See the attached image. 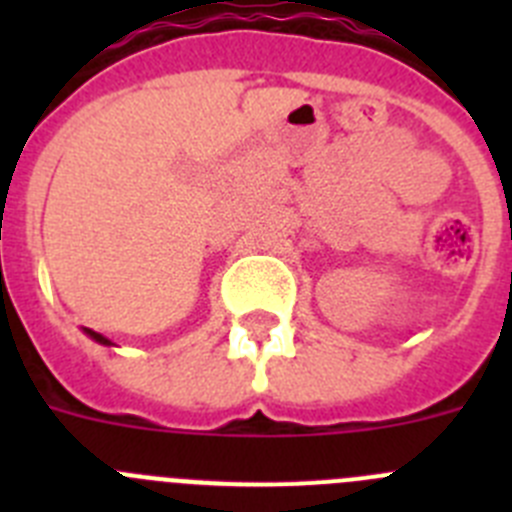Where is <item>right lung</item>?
<instances>
[{
    "instance_id": "add662e5",
    "label": "right lung",
    "mask_w": 512,
    "mask_h": 512,
    "mask_svg": "<svg viewBox=\"0 0 512 512\" xmlns=\"http://www.w3.org/2000/svg\"><path fill=\"white\" fill-rule=\"evenodd\" d=\"M84 333H87L89 338H94V341H97V343H102V346H112V343L107 341V338H104L102 333H94V330H89V328H84Z\"/></svg>"
}]
</instances>
